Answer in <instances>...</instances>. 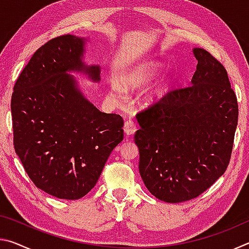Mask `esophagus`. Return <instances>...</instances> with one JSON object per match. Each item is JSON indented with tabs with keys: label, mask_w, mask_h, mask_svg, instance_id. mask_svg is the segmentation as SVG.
Here are the masks:
<instances>
[{
	"label": "esophagus",
	"mask_w": 249,
	"mask_h": 249,
	"mask_svg": "<svg viewBox=\"0 0 249 249\" xmlns=\"http://www.w3.org/2000/svg\"><path fill=\"white\" fill-rule=\"evenodd\" d=\"M124 132L126 135H133L135 132H136V125H135V123L132 120H128L125 122Z\"/></svg>",
	"instance_id": "esophagus-1"
}]
</instances>
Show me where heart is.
<instances>
[{"mask_svg":"<svg viewBox=\"0 0 249 249\" xmlns=\"http://www.w3.org/2000/svg\"><path fill=\"white\" fill-rule=\"evenodd\" d=\"M160 70H161V66L157 61L149 60L142 62V64L137 66L136 68L133 69L128 74H126L122 79V86L125 89H138V88L144 87L150 81H153L160 72ZM168 87H169V80L161 79L153 88V90H150L149 93L147 94L146 99L148 101H155L162 98L166 94ZM112 90L120 91L121 89L117 84H113Z\"/></svg>","mask_w":249,"mask_h":249,"instance_id":"obj_1","label":"heart"}]
</instances>
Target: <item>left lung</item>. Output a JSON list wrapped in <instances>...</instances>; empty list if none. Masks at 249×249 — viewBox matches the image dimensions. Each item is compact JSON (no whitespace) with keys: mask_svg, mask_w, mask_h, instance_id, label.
I'll return each instance as SVG.
<instances>
[{"mask_svg":"<svg viewBox=\"0 0 249 249\" xmlns=\"http://www.w3.org/2000/svg\"><path fill=\"white\" fill-rule=\"evenodd\" d=\"M191 86L170 91L137 114L140 174L167 203L199 196L229 166L238 121L237 99L221 62L202 48Z\"/></svg>","mask_w":249,"mask_h":249,"instance_id":"8db88e82","label":"left lung"}]
</instances>
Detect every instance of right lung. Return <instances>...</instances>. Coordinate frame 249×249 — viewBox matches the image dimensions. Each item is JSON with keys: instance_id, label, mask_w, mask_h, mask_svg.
Segmentation results:
<instances>
[{"instance_id": "1", "label": "right lung", "mask_w": 249, "mask_h": 249, "mask_svg": "<svg viewBox=\"0 0 249 249\" xmlns=\"http://www.w3.org/2000/svg\"><path fill=\"white\" fill-rule=\"evenodd\" d=\"M86 41L64 35L41 46L12 94L16 154L34 184L58 199L78 200L90 192L124 137L122 116L99 111L70 74L100 81V66L83 61Z\"/></svg>"}]
</instances>
